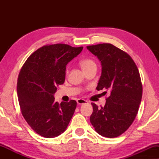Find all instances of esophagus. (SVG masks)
Listing matches in <instances>:
<instances>
[{
    "label": "esophagus",
    "mask_w": 159,
    "mask_h": 159,
    "mask_svg": "<svg viewBox=\"0 0 159 159\" xmlns=\"http://www.w3.org/2000/svg\"><path fill=\"white\" fill-rule=\"evenodd\" d=\"M77 102L78 103V105H82V104H84V103H88V101H85L84 99H82V98H79L77 100Z\"/></svg>",
    "instance_id": "34e87169"
}]
</instances>
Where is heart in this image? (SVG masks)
Instances as JSON below:
<instances>
[{"label": "heart", "instance_id": "heart-1", "mask_svg": "<svg viewBox=\"0 0 159 159\" xmlns=\"http://www.w3.org/2000/svg\"><path fill=\"white\" fill-rule=\"evenodd\" d=\"M80 65L84 71H88V69L93 67H96V64L95 62L91 58H82L80 61Z\"/></svg>", "mask_w": 159, "mask_h": 159}]
</instances>
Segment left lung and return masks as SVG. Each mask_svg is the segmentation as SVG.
<instances>
[{"instance_id":"obj_1","label":"left lung","mask_w":159,"mask_h":159,"mask_svg":"<svg viewBox=\"0 0 159 159\" xmlns=\"http://www.w3.org/2000/svg\"><path fill=\"white\" fill-rule=\"evenodd\" d=\"M87 48L101 63L96 89L110 91L103 107L91 103L90 123L101 135L116 138L130 127L138 112L143 95L140 73L131 56L112 44L89 45Z\"/></svg>"}]
</instances>
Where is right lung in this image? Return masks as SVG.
I'll return each mask as SVG.
<instances>
[{"label":"right lung","instance_id":"1","mask_svg":"<svg viewBox=\"0 0 159 159\" xmlns=\"http://www.w3.org/2000/svg\"><path fill=\"white\" fill-rule=\"evenodd\" d=\"M83 47L66 44L47 45L30 56L19 72L17 94L24 118L36 133L47 138L66 130L77 107L71 100L54 101L57 86L64 84L67 64Z\"/></svg>","mask_w":159,"mask_h":159}]
</instances>
